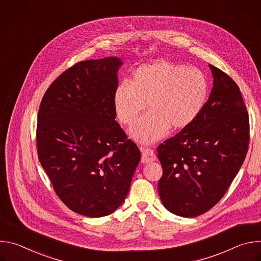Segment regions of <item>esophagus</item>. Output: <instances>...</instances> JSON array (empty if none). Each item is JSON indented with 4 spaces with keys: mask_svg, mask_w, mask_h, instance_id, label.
Listing matches in <instances>:
<instances>
[{
    "mask_svg": "<svg viewBox=\"0 0 261 261\" xmlns=\"http://www.w3.org/2000/svg\"><path fill=\"white\" fill-rule=\"evenodd\" d=\"M140 150L142 151V155H141L142 163H150V162H153L156 160V155H155L154 151L151 150V148L140 147Z\"/></svg>",
    "mask_w": 261,
    "mask_h": 261,
    "instance_id": "obj_1",
    "label": "esophagus"
}]
</instances>
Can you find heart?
I'll use <instances>...</instances> for the list:
<instances>
[{
  "mask_svg": "<svg viewBox=\"0 0 261 261\" xmlns=\"http://www.w3.org/2000/svg\"><path fill=\"white\" fill-rule=\"evenodd\" d=\"M210 84L198 68L166 60L138 67L130 83L120 84L114 93V108L119 121L131 126L146 107L150 111L131 130L137 141L153 143L169 128L190 126L205 106Z\"/></svg>",
  "mask_w": 261,
  "mask_h": 261,
  "instance_id": "b5f03b06",
  "label": "heart"
}]
</instances>
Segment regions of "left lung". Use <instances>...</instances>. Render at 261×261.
<instances>
[{
	"instance_id": "left-lung-1",
	"label": "left lung",
	"mask_w": 261,
	"mask_h": 261,
	"mask_svg": "<svg viewBox=\"0 0 261 261\" xmlns=\"http://www.w3.org/2000/svg\"><path fill=\"white\" fill-rule=\"evenodd\" d=\"M214 87L197 119L157 151L163 174L158 191L172 214L192 218L224 196L246 158L249 115L240 88L226 73L208 65Z\"/></svg>"
}]
</instances>
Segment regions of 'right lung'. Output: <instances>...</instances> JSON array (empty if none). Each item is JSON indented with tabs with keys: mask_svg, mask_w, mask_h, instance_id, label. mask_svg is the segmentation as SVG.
<instances>
[{
	"mask_svg": "<svg viewBox=\"0 0 261 261\" xmlns=\"http://www.w3.org/2000/svg\"><path fill=\"white\" fill-rule=\"evenodd\" d=\"M122 65L117 57L79 62L50 85L38 111L39 161L59 198L86 217L107 216L124 202L140 161L116 121Z\"/></svg>",
	"mask_w": 261,
	"mask_h": 261,
	"instance_id": "obj_1",
	"label": "right lung"
}]
</instances>
